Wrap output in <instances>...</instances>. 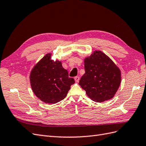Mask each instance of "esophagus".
<instances>
[{"instance_id":"obj_1","label":"esophagus","mask_w":146,"mask_h":146,"mask_svg":"<svg viewBox=\"0 0 146 146\" xmlns=\"http://www.w3.org/2000/svg\"><path fill=\"white\" fill-rule=\"evenodd\" d=\"M74 79H75V81H76V82H78L79 80H80V77L76 76V77H74Z\"/></svg>"}]
</instances>
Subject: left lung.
Listing matches in <instances>:
<instances>
[{"mask_svg": "<svg viewBox=\"0 0 146 146\" xmlns=\"http://www.w3.org/2000/svg\"><path fill=\"white\" fill-rule=\"evenodd\" d=\"M85 73L79 85L94 102H103L113 98L121 84V70L104 53L95 51L84 61Z\"/></svg>", "mask_w": 146, "mask_h": 146, "instance_id": "8db88e82", "label": "left lung"}]
</instances>
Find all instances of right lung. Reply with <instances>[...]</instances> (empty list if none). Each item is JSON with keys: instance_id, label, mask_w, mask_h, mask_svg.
Here are the masks:
<instances>
[{"instance_id": "add662e5", "label": "right lung", "mask_w": 146, "mask_h": 146, "mask_svg": "<svg viewBox=\"0 0 146 146\" xmlns=\"http://www.w3.org/2000/svg\"><path fill=\"white\" fill-rule=\"evenodd\" d=\"M50 54L46 55L35 66L30 74V84L34 94L46 104H56L64 99L70 86L75 83L69 77L60 61L50 60Z\"/></svg>"}]
</instances>
